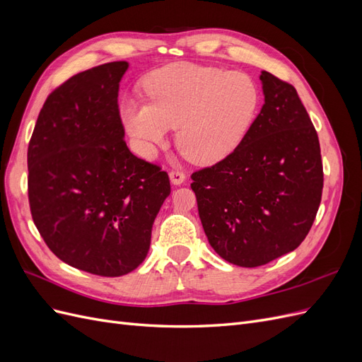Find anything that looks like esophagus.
I'll use <instances>...</instances> for the list:
<instances>
[{"label": "esophagus", "instance_id": "obj_1", "mask_svg": "<svg viewBox=\"0 0 362 362\" xmlns=\"http://www.w3.org/2000/svg\"><path fill=\"white\" fill-rule=\"evenodd\" d=\"M169 177H170V182L173 185H181L185 181V175L182 172H180V170H172L169 173Z\"/></svg>", "mask_w": 362, "mask_h": 362}]
</instances>
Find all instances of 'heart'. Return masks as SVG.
I'll return each instance as SVG.
<instances>
[{
	"instance_id": "heart-1",
	"label": "heart",
	"mask_w": 362,
	"mask_h": 362,
	"mask_svg": "<svg viewBox=\"0 0 362 362\" xmlns=\"http://www.w3.org/2000/svg\"><path fill=\"white\" fill-rule=\"evenodd\" d=\"M148 103L127 101L120 115L145 158H154L178 127L182 156L210 166L243 144L261 105L252 76L194 63H170L145 81Z\"/></svg>"
}]
</instances>
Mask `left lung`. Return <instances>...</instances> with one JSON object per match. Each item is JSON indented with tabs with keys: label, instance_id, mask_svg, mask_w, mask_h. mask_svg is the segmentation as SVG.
<instances>
[{
	"label": "left lung",
	"instance_id": "1",
	"mask_svg": "<svg viewBox=\"0 0 362 362\" xmlns=\"http://www.w3.org/2000/svg\"><path fill=\"white\" fill-rule=\"evenodd\" d=\"M264 104L231 156L192 175L211 247L240 267H258L298 247L322 201L315 128L294 87L261 71Z\"/></svg>",
	"mask_w": 362,
	"mask_h": 362
}]
</instances>
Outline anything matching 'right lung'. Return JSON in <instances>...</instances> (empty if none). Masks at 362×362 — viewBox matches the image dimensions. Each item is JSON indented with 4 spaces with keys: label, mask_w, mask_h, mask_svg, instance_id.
<instances>
[{
    "label": "right lung",
    "mask_w": 362,
    "mask_h": 362,
    "mask_svg": "<svg viewBox=\"0 0 362 362\" xmlns=\"http://www.w3.org/2000/svg\"><path fill=\"white\" fill-rule=\"evenodd\" d=\"M127 62L76 74L43 104L28 145V201L47 246L66 264L122 276L148 255L170 194L168 173L125 144L119 83Z\"/></svg>",
    "instance_id": "right-lung-1"
}]
</instances>
